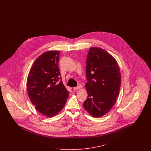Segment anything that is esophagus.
Returning a JSON list of instances; mask_svg holds the SVG:
<instances>
[{"label": "esophagus", "mask_w": 151, "mask_h": 151, "mask_svg": "<svg viewBox=\"0 0 151 151\" xmlns=\"http://www.w3.org/2000/svg\"><path fill=\"white\" fill-rule=\"evenodd\" d=\"M82 87V86L81 85H78V86L73 87V89L74 90H78V89H80V88H81Z\"/></svg>", "instance_id": "esophagus-1"}]
</instances>
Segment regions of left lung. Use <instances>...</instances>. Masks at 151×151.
Returning a JSON list of instances; mask_svg holds the SVG:
<instances>
[{"label": "left lung", "mask_w": 151, "mask_h": 151, "mask_svg": "<svg viewBox=\"0 0 151 151\" xmlns=\"http://www.w3.org/2000/svg\"><path fill=\"white\" fill-rule=\"evenodd\" d=\"M85 84L88 94L83 106L94 117L107 114L118 97L121 76L117 61L106 51L91 47L87 54Z\"/></svg>", "instance_id": "left-lung-1"}]
</instances>
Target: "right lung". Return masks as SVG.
Wrapping results in <instances>:
<instances>
[{
    "label": "right lung",
    "mask_w": 151,
    "mask_h": 151,
    "mask_svg": "<svg viewBox=\"0 0 151 151\" xmlns=\"http://www.w3.org/2000/svg\"><path fill=\"white\" fill-rule=\"evenodd\" d=\"M60 51H47L32 65L27 78V94L38 112L51 117L64 108L69 92L58 82ZM61 79V78H60Z\"/></svg>",
    "instance_id": "add662e5"
}]
</instances>
